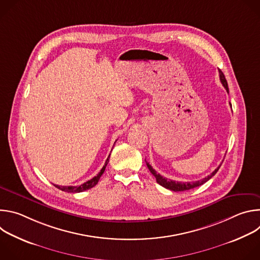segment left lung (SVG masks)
I'll list each match as a JSON object with an SVG mask.
<instances>
[{
  "instance_id": "8db88e82",
  "label": "left lung",
  "mask_w": 260,
  "mask_h": 260,
  "mask_svg": "<svg viewBox=\"0 0 260 260\" xmlns=\"http://www.w3.org/2000/svg\"><path fill=\"white\" fill-rule=\"evenodd\" d=\"M219 77H220V81H221L222 85H223V86L225 87L226 91L229 92L228 81H226V79H225L224 74L222 73L221 70H219ZM146 164H147L148 169H149V171L151 172V174L155 177L156 182H157L159 185H161V186H164L165 188L170 189V190H172V191H185V190H189V189H192V188H194V187L201 186V185H203L204 183H206L207 181H209V180L218 172V170H219V168H220V166H221V165H220L211 175L207 176L206 178H204V179H202V180L193 181V182H177V181H173V180H170V179H167V178L160 176V174H157L156 171H155L149 164H148L147 161H146Z\"/></svg>"
}]
</instances>
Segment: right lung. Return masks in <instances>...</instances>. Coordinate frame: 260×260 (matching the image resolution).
<instances>
[{"mask_svg": "<svg viewBox=\"0 0 260 260\" xmlns=\"http://www.w3.org/2000/svg\"><path fill=\"white\" fill-rule=\"evenodd\" d=\"M108 162H109V157L107 158V160H106V162H105V166L102 168L101 172H100L96 176H94L92 179L86 181L85 183L79 185V186H59V185H54V186H55L56 188L60 189L61 191H64V192H72V193H74V192H82V191H85V190H87V189H90V188H92L93 186H95V185L98 184V182H99L101 176H102L103 173L105 172V169H106Z\"/></svg>", "mask_w": 260, "mask_h": 260, "instance_id": "obj_1", "label": "right lung"}]
</instances>
